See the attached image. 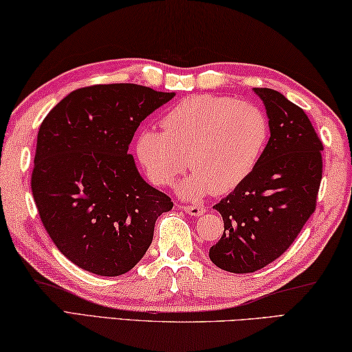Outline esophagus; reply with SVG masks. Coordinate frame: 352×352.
Returning <instances> with one entry per match:
<instances>
[{
	"mask_svg": "<svg viewBox=\"0 0 352 352\" xmlns=\"http://www.w3.org/2000/svg\"><path fill=\"white\" fill-rule=\"evenodd\" d=\"M182 210H186L188 215H192V217H201L206 212V207L203 206V204H190V206H182L181 207Z\"/></svg>",
	"mask_w": 352,
	"mask_h": 352,
	"instance_id": "esophagus-1",
	"label": "esophagus"
}]
</instances>
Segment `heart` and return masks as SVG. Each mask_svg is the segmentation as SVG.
<instances>
[{"instance_id": "obj_1", "label": "heart", "mask_w": 352, "mask_h": 352, "mask_svg": "<svg viewBox=\"0 0 352 352\" xmlns=\"http://www.w3.org/2000/svg\"><path fill=\"white\" fill-rule=\"evenodd\" d=\"M164 131L143 129L137 157L155 186L168 187L187 168L186 197L232 192L254 171L270 138L263 111L248 101L214 95L188 96L162 118Z\"/></svg>"}]
</instances>
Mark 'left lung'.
<instances>
[{
	"label": "left lung",
	"mask_w": 352,
	"mask_h": 352,
	"mask_svg": "<svg viewBox=\"0 0 352 352\" xmlns=\"http://www.w3.org/2000/svg\"><path fill=\"white\" fill-rule=\"evenodd\" d=\"M270 118V140L254 171L214 207L224 230L209 257L229 273H254L289 250L316 209L322 142L301 107L254 89Z\"/></svg>",
	"instance_id": "obj_1"
}]
</instances>
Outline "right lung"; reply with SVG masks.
Instances as JSON below:
<instances>
[{
  "mask_svg": "<svg viewBox=\"0 0 352 352\" xmlns=\"http://www.w3.org/2000/svg\"><path fill=\"white\" fill-rule=\"evenodd\" d=\"M175 94L137 84L72 91L40 124L31 190L63 256L98 276L128 273L173 201L142 179L128 153L135 131Z\"/></svg>",
  "mask_w": 352,
  "mask_h": 352,
  "instance_id": "add662e5",
  "label": "right lung"
}]
</instances>
